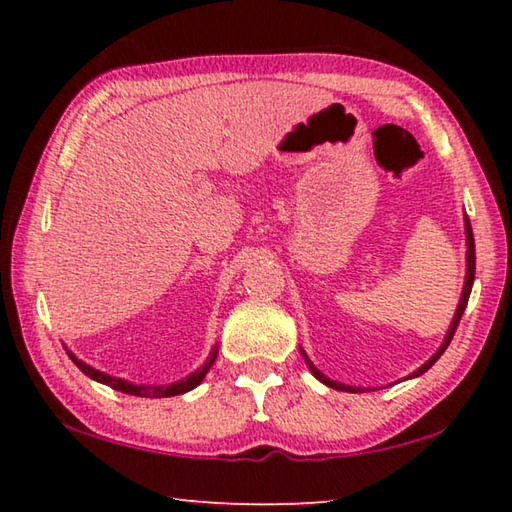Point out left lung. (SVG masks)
Segmentation results:
<instances>
[{
  "label": "left lung",
  "instance_id": "1",
  "mask_svg": "<svg viewBox=\"0 0 512 512\" xmlns=\"http://www.w3.org/2000/svg\"><path fill=\"white\" fill-rule=\"evenodd\" d=\"M465 239H467V273H465V284H463V296H461V302H458V309H456V314H454V320H452V325H449V329H447V336H445V341H443V345H440L438 348V352L433 354V357L427 361V363H422V366L413 372L411 377H420L422 372H427L433 363H436L438 359H440V354H443L445 350H447V345H449V341L454 339V332H456V327H458V323H461V316H463V311H465V307H467V300H470V293H472V284H474V268H476V255H474V235H472V225H470V219H467L465 216ZM302 357H305V361H307V366H309V370L314 372V377L316 379H320L323 381L325 386H329V388H336V391H345V393H363L361 388H357V386H348V384H339V381H332V379H327L323 372H320L314 363L309 361V357L305 352H302Z\"/></svg>",
  "mask_w": 512,
  "mask_h": 512
}]
</instances>
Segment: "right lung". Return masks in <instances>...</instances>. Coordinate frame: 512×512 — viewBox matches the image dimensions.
I'll list each match as a JSON object with an SVG mask.
<instances>
[{
  "mask_svg": "<svg viewBox=\"0 0 512 512\" xmlns=\"http://www.w3.org/2000/svg\"><path fill=\"white\" fill-rule=\"evenodd\" d=\"M69 359H72L76 363V368H79L81 372H85L90 379L99 381V384H106L110 388H115V391H121V393H128V395H137V397H171V395H183L187 391H192V388H196L198 384H201L203 377L207 375V370L212 368V363L216 361V354H219V350H212L210 357H207V361L203 363L201 368H198L196 372H192V375L176 381V384H169V386H144V384H131V381L126 379H119V377H110L106 375V372L101 370H94L92 366H88V363H83L81 359H76L72 352H67Z\"/></svg>",
  "mask_w": 512,
  "mask_h": 512,
  "instance_id": "obj_1",
  "label": "right lung"
}]
</instances>
